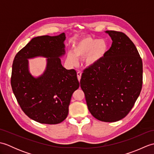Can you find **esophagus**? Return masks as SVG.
<instances>
[{
	"label": "esophagus",
	"instance_id": "1",
	"mask_svg": "<svg viewBox=\"0 0 154 154\" xmlns=\"http://www.w3.org/2000/svg\"><path fill=\"white\" fill-rule=\"evenodd\" d=\"M81 75H82V73L81 71H78L77 73V79L79 80V81H80L81 78Z\"/></svg>",
	"mask_w": 154,
	"mask_h": 154
}]
</instances>
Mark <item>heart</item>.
Returning <instances> with one entry per match:
<instances>
[{"mask_svg": "<svg viewBox=\"0 0 154 154\" xmlns=\"http://www.w3.org/2000/svg\"><path fill=\"white\" fill-rule=\"evenodd\" d=\"M108 44L104 39L85 37L75 44L73 52H69L67 60L71 65H76L78 58L85 57L87 66H93L99 63L105 56Z\"/></svg>", "mask_w": 154, "mask_h": 154, "instance_id": "obj_1", "label": "heart"}]
</instances>
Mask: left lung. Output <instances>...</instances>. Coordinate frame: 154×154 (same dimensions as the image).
Returning a JSON list of instances; mask_svg holds the SVG:
<instances>
[{"label": "left lung", "mask_w": 154, "mask_h": 154, "mask_svg": "<svg viewBox=\"0 0 154 154\" xmlns=\"http://www.w3.org/2000/svg\"><path fill=\"white\" fill-rule=\"evenodd\" d=\"M112 40L105 56L83 71L80 81L88 109L103 122H116L130 112L142 87V58L121 32L106 31Z\"/></svg>", "instance_id": "obj_1"}]
</instances>
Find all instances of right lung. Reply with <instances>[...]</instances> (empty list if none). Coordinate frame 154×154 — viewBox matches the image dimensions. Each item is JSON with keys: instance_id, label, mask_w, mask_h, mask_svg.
Segmentation results:
<instances>
[{"instance_id": "1", "label": "right lung", "mask_w": 154, "mask_h": 154, "mask_svg": "<svg viewBox=\"0 0 154 154\" xmlns=\"http://www.w3.org/2000/svg\"><path fill=\"white\" fill-rule=\"evenodd\" d=\"M65 33L34 38L13 61V93L23 112L41 124L63 122L72 94L79 87L76 71L64 68L59 57L65 54ZM36 56L48 57L47 67L42 76L34 78L29 73L27 59Z\"/></svg>"}]
</instances>
